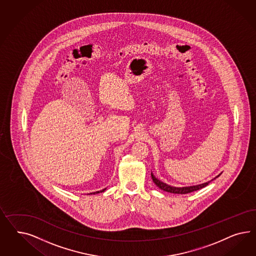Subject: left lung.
I'll return each mask as SVG.
<instances>
[{
	"mask_svg": "<svg viewBox=\"0 0 256 256\" xmlns=\"http://www.w3.org/2000/svg\"><path fill=\"white\" fill-rule=\"evenodd\" d=\"M217 176V178H218ZM151 178L153 179L154 183H155L156 186H158L160 188H162L164 192H170V194H190V192H192L195 190H201L202 188H204L206 186H208L210 184V181L206 182V183H204L201 185H197V186H183V188H176V186H172L165 184L162 182L160 180H158V178H156L155 176L151 174Z\"/></svg>",
	"mask_w": 256,
	"mask_h": 256,
	"instance_id": "obj_1",
	"label": "left lung"
}]
</instances>
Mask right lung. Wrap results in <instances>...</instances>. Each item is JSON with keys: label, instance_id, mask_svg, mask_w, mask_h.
Returning <instances> with one entry per match:
<instances>
[{"label": "right lung", "instance_id": "1", "mask_svg": "<svg viewBox=\"0 0 256 256\" xmlns=\"http://www.w3.org/2000/svg\"><path fill=\"white\" fill-rule=\"evenodd\" d=\"M106 190V188H104V190H100V192H93V194H100V192H104V190Z\"/></svg>", "mask_w": 256, "mask_h": 256}]
</instances>
